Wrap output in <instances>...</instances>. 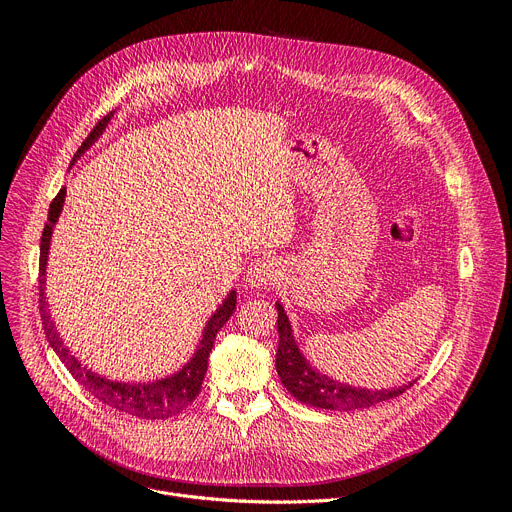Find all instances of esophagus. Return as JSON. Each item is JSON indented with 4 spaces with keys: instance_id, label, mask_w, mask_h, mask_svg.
<instances>
[{
    "instance_id": "obj_1",
    "label": "esophagus",
    "mask_w": 512,
    "mask_h": 512,
    "mask_svg": "<svg viewBox=\"0 0 512 512\" xmlns=\"http://www.w3.org/2000/svg\"><path fill=\"white\" fill-rule=\"evenodd\" d=\"M278 276V267L274 263V259H255L249 267L247 272V282L249 286H267V284H274Z\"/></svg>"
}]
</instances>
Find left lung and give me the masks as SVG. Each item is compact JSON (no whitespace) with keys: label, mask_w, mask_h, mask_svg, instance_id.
I'll use <instances>...</instances> for the list:
<instances>
[{"label":"left lung","mask_w":512,"mask_h":512,"mask_svg":"<svg viewBox=\"0 0 512 512\" xmlns=\"http://www.w3.org/2000/svg\"><path fill=\"white\" fill-rule=\"evenodd\" d=\"M278 309V334L280 344L276 353V371L284 388L301 402L309 407L317 409H330V411H357V409H369L378 402L396 398L405 390H409L415 382H409L405 386H398L392 390H367V388H355L340 384L328 375H321L315 371L303 353L299 351L297 342H294L292 328L288 315L284 313V307L276 303Z\"/></svg>","instance_id":"8db88e82"}]
</instances>
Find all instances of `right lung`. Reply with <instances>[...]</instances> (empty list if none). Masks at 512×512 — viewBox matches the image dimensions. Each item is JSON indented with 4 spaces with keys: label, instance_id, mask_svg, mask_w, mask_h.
I'll use <instances>...</instances> for the list:
<instances>
[{
    "label": "right lung",
    "instance_id": "add662e5",
    "mask_svg": "<svg viewBox=\"0 0 512 512\" xmlns=\"http://www.w3.org/2000/svg\"><path fill=\"white\" fill-rule=\"evenodd\" d=\"M112 116H114V112H110L103 120H99L95 124V128L85 139V143L80 145L78 151L74 153V159L83 155L101 137L107 122L112 120ZM64 199H66V188H62V191L56 195V199H53L49 205L47 224H45L43 236H41V257H39V309H41V319H43V330H45V336H47L51 348L58 353L62 363L68 367L72 378L87 392H91L97 400H101L103 405L112 407L116 411H122V413H128V415H134V417H141V419H168L172 415H178L180 411H184L188 405H191V402L201 392V384H203V378L207 373V359H209V353L213 348V340L236 309V292L232 290L226 297V301L209 317L207 326L203 330V338L199 340V346H197L193 359L188 361L180 371L170 375V378H161V380H155L149 384H122V382H112V380L101 378V375L93 373L91 369L80 365V361H76V357L64 346L58 330L53 328V321L47 313L45 265H47L51 232L62 213Z\"/></svg>",
    "mask_w": 512,
    "mask_h": 512
}]
</instances>
